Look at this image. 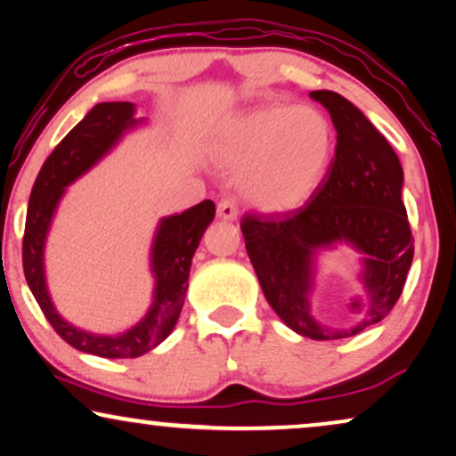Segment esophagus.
<instances>
[{"label": "esophagus", "instance_id": "1", "mask_svg": "<svg viewBox=\"0 0 456 456\" xmlns=\"http://www.w3.org/2000/svg\"><path fill=\"white\" fill-rule=\"evenodd\" d=\"M216 215L224 218V221H235L238 218V206H235L232 198H224L216 206Z\"/></svg>", "mask_w": 456, "mask_h": 456}]
</instances>
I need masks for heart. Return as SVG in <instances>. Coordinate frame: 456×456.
Wrapping results in <instances>:
<instances>
[{"label": "heart", "mask_w": 456, "mask_h": 456, "mask_svg": "<svg viewBox=\"0 0 456 456\" xmlns=\"http://www.w3.org/2000/svg\"><path fill=\"white\" fill-rule=\"evenodd\" d=\"M336 129L317 106H265L227 120L212 158L240 177L248 202L266 212H289L311 200L330 173Z\"/></svg>", "instance_id": "heart-1"}]
</instances>
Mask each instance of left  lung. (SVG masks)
Here are the masks:
<instances>
[{"label":"left lung","mask_w":456,"mask_h":456,"mask_svg":"<svg viewBox=\"0 0 456 456\" xmlns=\"http://www.w3.org/2000/svg\"><path fill=\"white\" fill-rule=\"evenodd\" d=\"M338 131L323 185L298 210L246 215L241 233L263 294L289 330L311 339H342L387 317L412 263V235L403 202L404 173L387 139L336 91H311ZM338 243L362 254L366 313L350 328L321 326L310 294L321 249Z\"/></svg>","instance_id":"obj_1"}]
</instances>
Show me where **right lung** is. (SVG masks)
Returning a JSON list of instances; mask_svg holds the SVG:
<instances>
[{
	"mask_svg": "<svg viewBox=\"0 0 456 456\" xmlns=\"http://www.w3.org/2000/svg\"><path fill=\"white\" fill-rule=\"evenodd\" d=\"M142 123L145 120L135 118V104L131 102L95 104L47 156L28 198L22 240V266L28 288L45 319L64 342L102 359H135L168 338L183 308L191 258L216 212L215 202L204 200L181 215L160 218L150 252V269L154 275L151 305L145 317L131 330L117 336H102L85 331L60 317L47 291L44 263L45 240L60 200L66 187L95 167L125 133Z\"/></svg>",
	"mask_w": 456,
	"mask_h": 456,
	"instance_id": "1",
	"label": "right lung"
}]
</instances>
